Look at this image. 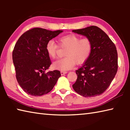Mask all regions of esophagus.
I'll use <instances>...</instances> for the list:
<instances>
[{
  "instance_id": "34e87169",
  "label": "esophagus",
  "mask_w": 130,
  "mask_h": 130,
  "mask_svg": "<svg viewBox=\"0 0 130 130\" xmlns=\"http://www.w3.org/2000/svg\"><path fill=\"white\" fill-rule=\"evenodd\" d=\"M67 72H63V71H61V75H64V74H67Z\"/></svg>"
}]
</instances>
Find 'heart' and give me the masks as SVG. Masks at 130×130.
<instances>
[{"instance_id":"heart-1","label":"heart","mask_w":130,"mask_h":130,"mask_svg":"<svg viewBox=\"0 0 130 130\" xmlns=\"http://www.w3.org/2000/svg\"><path fill=\"white\" fill-rule=\"evenodd\" d=\"M62 46L68 47L65 52V57L53 63L54 69L62 71L71 69L76 62L81 64L89 58L92 52V44L89 38H81L74 34L63 36L60 39ZM58 49L57 44L51 39L46 45V51L50 58H54Z\"/></svg>"}]
</instances>
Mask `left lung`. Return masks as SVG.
I'll return each mask as SVG.
<instances>
[{"label":"left lung","instance_id":"obj_1","mask_svg":"<svg viewBox=\"0 0 130 130\" xmlns=\"http://www.w3.org/2000/svg\"><path fill=\"white\" fill-rule=\"evenodd\" d=\"M72 32L91 40L92 50L84 65L76 71L77 78L72 85L74 91L84 97L100 95L111 84L118 70V53L112 41L95 26Z\"/></svg>","mask_w":130,"mask_h":130}]
</instances>
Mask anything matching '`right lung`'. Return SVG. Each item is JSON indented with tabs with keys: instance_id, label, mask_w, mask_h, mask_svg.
<instances>
[{
	"instance_id": "1",
	"label": "right lung",
	"mask_w": 130,
	"mask_h": 130,
	"mask_svg": "<svg viewBox=\"0 0 130 130\" xmlns=\"http://www.w3.org/2000/svg\"><path fill=\"white\" fill-rule=\"evenodd\" d=\"M62 30L52 31L33 28L18 39L12 52L16 78L21 87L28 94L41 96L53 88L61 73L55 70L45 73L51 65L46 51L49 41L58 36Z\"/></svg>"
}]
</instances>
